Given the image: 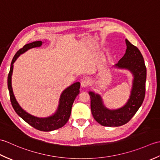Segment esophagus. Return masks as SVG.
I'll use <instances>...</instances> for the list:
<instances>
[{
	"instance_id": "esophagus-1",
	"label": "esophagus",
	"mask_w": 160,
	"mask_h": 160,
	"mask_svg": "<svg viewBox=\"0 0 160 160\" xmlns=\"http://www.w3.org/2000/svg\"><path fill=\"white\" fill-rule=\"evenodd\" d=\"M89 84H90L89 80H88L87 78H84V79H82V81H81V86H82V87H86L87 86H89Z\"/></svg>"
}]
</instances>
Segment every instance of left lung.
I'll list each match as a JSON object with an SVG mask.
<instances>
[{
  "label": "left lung",
  "instance_id": "8db88e82",
  "mask_svg": "<svg viewBox=\"0 0 160 160\" xmlns=\"http://www.w3.org/2000/svg\"><path fill=\"white\" fill-rule=\"evenodd\" d=\"M127 50L116 67L127 69L134 76L131 94L127 103L117 110H108L104 106L99 95L89 92L91 110L98 123L105 127H120L127 124L134 116L143 103L146 91L147 68L140 50L126 39Z\"/></svg>",
  "mask_w": 160,
  "mask_h": 160
}]
</instances>
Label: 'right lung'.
<instances>
[{"label":"right lung","instance_id":"right-lung-1","mask_svg":"<svg viewBox=\"0 0 160 160\" xmlns=\"http://www.w3.org/2000/svg\"><path fill=\"white\" fill-rule=\"evenodd\" d=\"M42 45L41 41H35L32 43L27 44L24 46L22 48L20 49L16 52L15 56H13L12 63L11 67L8 74V86L9 91V97L13 109L16 111V113L23 120H25L27 123H28L32 127L38 129L41 131H51L56 130V129L60 128L62 127L68 122L70 117L71 107L73 102L76 99V96L80 93V82H76L64 90L62 93L61 94L60 98V104L56 113L52 116L45 118H39L34 117L33 115H30L24 111L22 108L19 106L18 103L17 102L14 95L13 93L12 87V75L13 72V64L15 62L16 60L18 58V57L25 52L27 50L29 49L33 48V47H40Z\"/></svg>","mask_w":160,"mask_h":160}]
</instances>
